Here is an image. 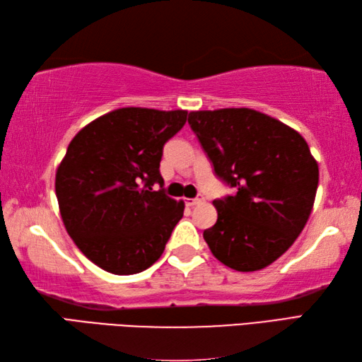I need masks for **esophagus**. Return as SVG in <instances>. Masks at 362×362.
Wrapping results in <instances>:
<instances>
[{
    "label": "esophagus",
    "mask_w": 362,
    "mask_h": 362,
    "mask_svg": "<svg viewBox=\"0 0 362 362\" xmlns=\"http://www.w3.org/2000/svg\"><path fill=\"white\" fill-rule=\"evenodd\" d=\"M185 202H187L188 206H194V205L202 204V202H204V197H202V196H197V197H194V199H187Z\"/></svg>",
    "instance_id": "obj_1"
}]
</instances>
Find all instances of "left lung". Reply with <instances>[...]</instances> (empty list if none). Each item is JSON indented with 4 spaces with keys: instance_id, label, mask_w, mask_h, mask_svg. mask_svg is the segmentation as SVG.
Returning a JSON list of instances; mask_svg holds the SVG:
<instances>
[{
    "instance_id": "obj_1",
    "label": "left lung",
    "mask_w": 362,
    "mask_h": 362,
    "mask_svg": "<svg viewBox=\"0 0 362 362\" xmlns=\"http://www.w3.org/2000/svg\"><path fill=\"white\" fill-rule=\"evenodd\" d=\"M188 122L214 173L235 188L213 201L218 221L204 240L222 264L259 271L302 233L316 199L317 161L297 130L245 107L189 112Z\"/></svg>"
}]
</instances>
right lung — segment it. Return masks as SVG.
Returning a JSON list of instances; mask_svg holds the SVG:
<instances>
[{
  "label": "right lung",
  "mask_w": 362,
  "mask_h": 362,
  "mask_svg": "<svg viewBox=\"0 0 362 362\" xmlns=\"http://www.w3.org/2000/svg\"><path fill=\"white\" fill-rule=\"evenodd\" d=\"M187 115L124 107L91 121L68 146L56 173L60 216L79 250L104 271H146L182 219L183 201L151 187H163V146Z\"/></svg>",
  "instance_id": "1"
}]
</instances>
